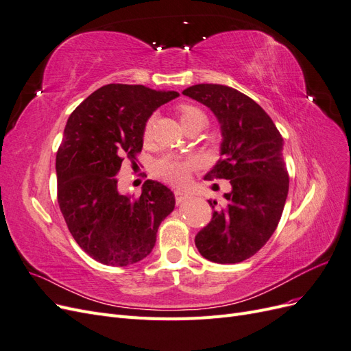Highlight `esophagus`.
Instances as JSON below:
<instances>
[{"instance_id": "34e87169", "label": "esophagus", "mask_w": 351, "mask_h": 351, "mask_svg": "<svg viewBox=\"0 0 351 351\" xmlns=\"http://www.w3.org/2000/svg\"><path fill=\"white\" fill-rule=\"evenodd\" d=\"M174 196H176L177 204H183V202H186L190 197L189 193H184L182 190H174Z\"/></svg>"}]
</instances>
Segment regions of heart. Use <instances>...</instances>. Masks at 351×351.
<instances>
[{
    "label": "heart",
    "mask_w": 351,
    "mask_h": 351,
    "mask_svg": "<svg viewBox=\"0 0 351 351\" xmlns=\"http://www.w3.org/2000/svg\"><path fill=\"white\" fill-rule=\"evenodd\" d=\"M177 115H178L180 121H182V124L184 125V129L189 124H192L204 117V114H202V111L199 108L193 107V105H189V104L178 105ZM152 124H154L152 119H149L145 123V127H143L145 139H147V137L151 136ZM195 168H196L195 158L167 154V155H162L156 159L152 165V171L156 177L164 180V182H167V183L182 186L187 182L190 174H192Z\"/></svg>",
    "instance_id": "b5f03b06"
}]
</instances>
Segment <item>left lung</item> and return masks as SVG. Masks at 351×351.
I'll list each match as a JSON object with an SVG mask.
<instances>
[{
    "instance_id": "obj_1",
    "label": "left lung",
    "mask_w": 351,
    "mask_h": 351,
    "mask_svg": "<svg viewBox=\"0 0 351 351\" xmlns=\"http://www.w3.org/2000/svg\"><path fill=\"white\" fill-rule=\"evenodd\" d=\"M215 114L221 124V158L205 180H230L226 202L214 209L195 244L205 259L237 263L265 246L277 228L289 195L282 136L259 104L224 84H195L183 90Z\"/></svg>"
}]
</instances>
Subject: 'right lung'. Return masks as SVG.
<instances>
[{
  "label": "right lung",
  "mask_w": 351,
  "mask_h": 351,
  "mask_svg": "<svg viewBox=\"0 0 351 351\" xmlns=\"http://www.w3.org/2000/svg\"><path fill=\"white\" fill-rule=\"evenodd\" d=\"M178 97L143 84L111 83L95 90L69 117L57 151V197L73 239L90 258L111 267L142 261L158 227L174 209L167 186L146 180L139 197L121 195L117 173L133 164L152 112Z\"/></svg>",
  "instance_id": "add662e5"
}]
</instances>
